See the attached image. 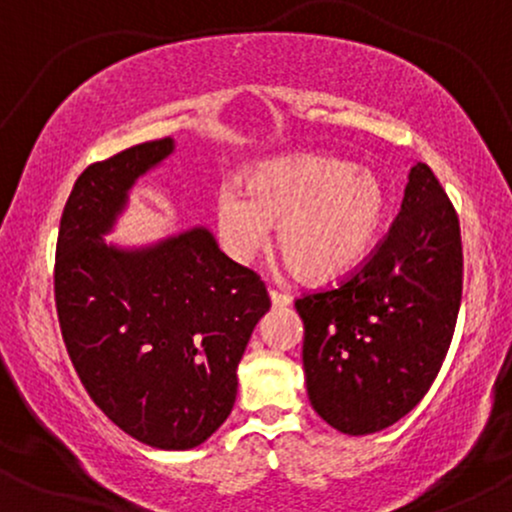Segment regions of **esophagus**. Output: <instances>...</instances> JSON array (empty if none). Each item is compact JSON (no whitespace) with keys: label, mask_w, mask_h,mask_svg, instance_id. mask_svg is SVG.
<instances>
[{"label":"esophagus","mask_w":512,"mask_h":512,"mask_svg":"<svg viewBox=\"0 0 512 512\" xmlns=\"http://www.w3.org/2000/svg\"><path fill=\"white\" fill-rule=\"evenodd\" d=\"M269 301H272L274 308H286V305L291 303V298L286 296V293H279V291H269Z\"/></svg>","instance_id":"34e87169"}]
</instances>
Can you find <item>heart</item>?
I'll list each match as a JSON object with an SVG mask.
<instances>
[{"instance_id": "obj_1", "label": "heart", "mask_w": 512, "mask_h": 512, "mask_svg": "<svg viewBox=\"0 0 512 512\" xmlns=\"http://www.w3.org/2000/svg\"><path fill=\"white\" fill-rule=\"evenodd\" d=\"M385 187L373 170L342 158L301 154L264 163L219 187L211 204L216 238L248 264L276 226V248L308 284H332L366 260L383 226Z\"/></svg>"}]
</instances>
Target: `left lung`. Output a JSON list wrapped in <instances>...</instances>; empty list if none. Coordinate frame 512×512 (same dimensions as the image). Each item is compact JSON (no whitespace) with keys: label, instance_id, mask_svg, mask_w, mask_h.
Wrapping results in <instances>:
<instances>
[{"label":"left lung","instance_id":"1","mask_svg":"<svg viewBox=\"0 0 512 512\" xmlns=\"http://www.w3.org/2000/svg\"><path fill=\"white\" fill-rule=\"evenodd\" d=\"M460 298V221L433 170L416 163L368 262L334 289L296 301L313 409L349 436L397 424L436 380Z\"/></svg>","mask_w":512,"mask_h":512}]
</instances>
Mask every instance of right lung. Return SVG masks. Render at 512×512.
I'll list each match as a JSON object with an SVG mask.
<instances>
[{
    "mask_svg": "<svg viewBox=\"0 0 512 512\" xmlns=\"http://www.w3.org/2000/svg\"><path fill=\"white\" fill-rule=\"evenodd\" d=\"M173 151V139H156L79 175L57 236L55 303L96 407L139 443L190 450L231 414L238 363L269 296L204 226L142 248L103 240L134 182Z\"/></svg>",
    "mask_w": 512,
    "mask_h": 512,
    "instance_id": "1",
    "label": "right lung"
}]
</instances>
